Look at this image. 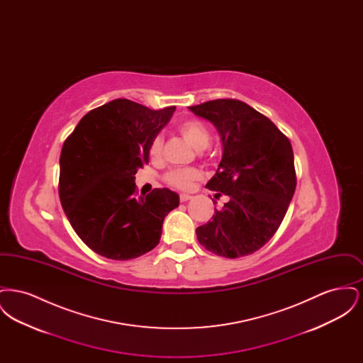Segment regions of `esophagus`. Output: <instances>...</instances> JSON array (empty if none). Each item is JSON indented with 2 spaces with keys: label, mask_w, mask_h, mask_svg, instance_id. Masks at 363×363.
<instances>
[{
  "label": "esophagus",
  "mask_w": 363,
  "mask_h": 363,
  "mask_svg": "<svg viewBox=\"0 0 363 363\" xmlns=\"http://www.w3.org/2000/svg\"><path fill=\"white\" fill-rule=\"evenodd\" d=\"M193 196H190V194H185V193H181L179 194V201L181 203H185V201H188V200H190Z\"/></svg>",
  "instance_id": "34e87169"
}]
</instances>
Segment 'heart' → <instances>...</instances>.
Returning <instances> with one entry per match:
<instances>
[{"instance_id":"b5f03b06","label":"heart","mask_w":363,"mask_h":363,"mask_svg":"<svg viewBox=\"0 0 363 363\" xmlns=\"http://www.w3.org/2000/svg\"><path fill=\"white\" fill-rule=\"evenodd\" d=\"M178 133L185 138L190 145L201 151L207 148L209 141H211V130L208 128L207 123L197 118H189L185 121L181 122L177 128ZM162 147H163V140L160 136H156L152 138V141L148 145V156L152 162H157L162 156ZM201 178L200 170L194 167H186V169H174L163 175V181L177 189L188 190L193 186L196 181Z\"/></svg>"}]
</instances>
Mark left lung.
<instances>
[{"instance_id":"1","label":"left lung","mask_w":363,"mask_h":363,"mask_svg":"<svg viewBox=\"0 0 363 363\" xmlns=\"http://www.w3.org/2000/svg\"><path fill=\"white\" fill-rule=\"evenodd\" d=\"M212 122L223 141V157L206 188L227 196L222 209L196 228L207 250L237 259L269 241L283 222L296 186L291 143L264 114L238 99L190 106Z\"/></svg>"}]
</instances>
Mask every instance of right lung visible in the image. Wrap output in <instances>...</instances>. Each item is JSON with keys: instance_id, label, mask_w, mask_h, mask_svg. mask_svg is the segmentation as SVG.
Returning <instances> with one entry per match:
<instances>
[{"instance_id": "right-lung-1", "label": "right lung", "mask_w": 363, "mask_h": 363, "mask_svg": "<svg viewBox=\"0 0 363 363\" xmlns=\"http://www.w3.org/2000/svg\"><path fill=\"white\" fill-rule=\"evenodd\" d=\"M174 110L114 99L88 111L65 140L60 156L61 206L95 253L136 259L160 241L163 220L179 206V197L167 188L138 197L135 174L148 163V145Z\"/></svg>"}]
</instances>
